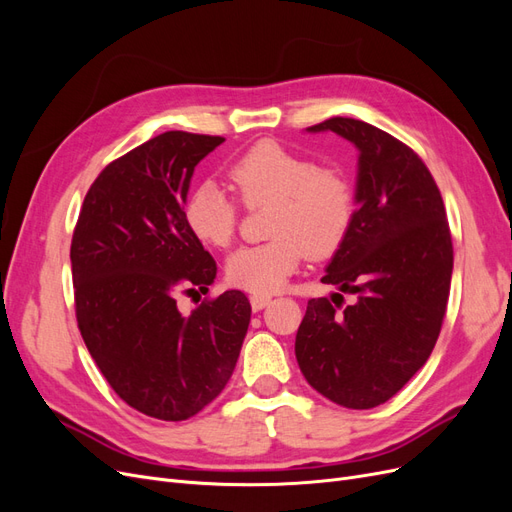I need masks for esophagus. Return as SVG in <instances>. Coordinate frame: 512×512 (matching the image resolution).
Listing matches in <instances>:
<instances>
[{"label":"esophagus","mask_w":512,"mask_h":512,"mask_svg":"<svg viewBox=\"0 0 512 512\" xmlns=\"http://www.w3.org/2000/svg\"><path fill=\"white\" fill-rule=\"evenodd\" d=\"M250 303L254 312H260V309H265L271 303V294H252Z\"/></svg>","instance_id":"1"}]
</instances>
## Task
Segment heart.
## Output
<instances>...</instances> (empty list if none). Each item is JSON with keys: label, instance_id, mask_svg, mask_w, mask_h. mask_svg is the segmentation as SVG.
Segmentation results:
<instances>
[{"label": "heart", "instance_id": "b5f03b06", "mask_svg": "<svg viewBox=\"0 0 512 512\" xmlns=\"http://www.w3.org/2000/svg\"><path fill=\"white\" fill-rule=\"evenodd\" d=\"M230 188L245 207L271 205L265 243L245 245L226 262L232 286L252 294L280 290L307 252L329 258L350 235L356 198L350 179L275 141H260L226 168ZM185 226L209 247L235 239L239 207L218 185L205 181L183 207Z\"/></svg>", "mask_w": 512, "mask_h": 512}]
</instances>
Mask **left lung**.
<instances>
[{
    "instance_id": "8db88e82",
    "label": "left lung",
    "mask_w": 512,
    "mask_h": 512,
    "mask_svg": "<svg viewBox=\"0 0 512 512\" xmlns=\"http://www.w3.org/2000/svg\"><path fill=\"white\" fill-rule=\"evenodd\" d=\"M307 130L335 132L359 149L354 224L322 277L357 301L344 313L327 297L309 301L294 354L320 395L369 410L404 389L438 342L453 275L451 230L436 181L408 145L350 117Z\"/></svg>"
}]
</instances>
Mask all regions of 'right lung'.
I'll list each match as a JSON object with an SVG mask.
<instances>
[{
    "instance_id": "1",
    "label": "right lung",
    "mask_w": 512,
    "mask_h": 512,
    "mask_svg": "<svg viewBox=\"0 0 512 512\" xmlns=\"http://www.w3.org/2000/svg\"><path fill=\"white\" fill-rule=\"evenodd\" d=\"M222 136L170 130L108 164L83 200L70 260L76 322L113 391L160 421H185L222 393L250 327L241 290L190 316L177 294L207 292L215 260L183 220L196 164Z\"/></svg>"
}]
</instances>
